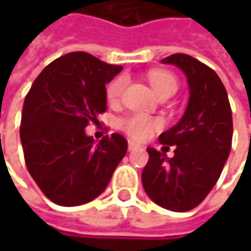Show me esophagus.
Wrapping results in <instances>:
<instances>
[{"label":"esophagus","instance_id":"obj_1","mask_svg":"<svg viewBox=\"0 0 251 251\" xmlns=\"http://www.w3.org/2000/svg\"><path fill=\"white\" fill-rule=\"evenodd\" d=\"M138 148H141L140 144H137V142H134V141H128V151L138 150Z\"/></svg>","mask_w":251,"mask_h":251}]
</instances>
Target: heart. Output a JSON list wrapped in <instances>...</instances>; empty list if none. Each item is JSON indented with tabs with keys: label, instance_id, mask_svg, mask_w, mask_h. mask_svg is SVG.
Listing matches in <instances>:
<instances>
[{
	"label": "heart",
	"instance_id": "heart-1",
	"mask_svg": "<svg viewBox=\"0 0 251 251\" xmlns=\"http://www.w3.org/2000/svg\"><path fill=\"white\" fill-rule=\"evenodd\" d=\"M150 82L153 88V91L156 92L159 96L166 95V93H175L177 89V81L175 78L173 74L168 71H160V70H153L151 71ZM126 88V78L124 76H117L116 79H113L106 91V96L109 103H116L120 100L123 91ZM121 130L127 132L131 138L134 140H147L148 137L152 135V132L162 127V121L159 119L151 117L148 114L144 113H134L127 117H124L120 121Z\"/></svg>",
	"mask_w": 251,
	"mask_h": 251
}]
</instances>
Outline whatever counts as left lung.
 Masks as SVG:
<instances>
[{"label":"left lung","mask_w":251,"mask_h":251,"mask_svg":"<svg viewBox=\"0 0 251 251\" xmlns=\"http://www.w3.org/2000/svg\"><path fill=\"white\" fill-rule=\"evenodd\" d=\"M162 64L184 73L190 98L180 121L159 135L160 144L175 147V156L147 148L150 160L142 170V186L159 207L186 212L201 204L222 173L232 147V110L224 83L208 65L181 53Z\"/></svg>","instance_id":"8db88e82"}]
</instances>
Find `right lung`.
I'll use <instances>...</instances> for the list:
<instances>
[{
	"label": "right lung",
	"instance_id": "add662e5",
	"mask_svg": "<svg viewBox=\"0 0 251 251\" xmlns=\"http://www.w3.org/2000/svg\"><path fill=\"white\" fill-rule=\"evenodd\" d=\"M123 70L83 51L49 64L34 79L22 109L21 142L30 176L63 207L100 196L127 152L120 134L98 144L85 128L106 111V83Z\"/></svg>",
	"mask_w": 251,
	"mask_h": 251
}]
</instances>
